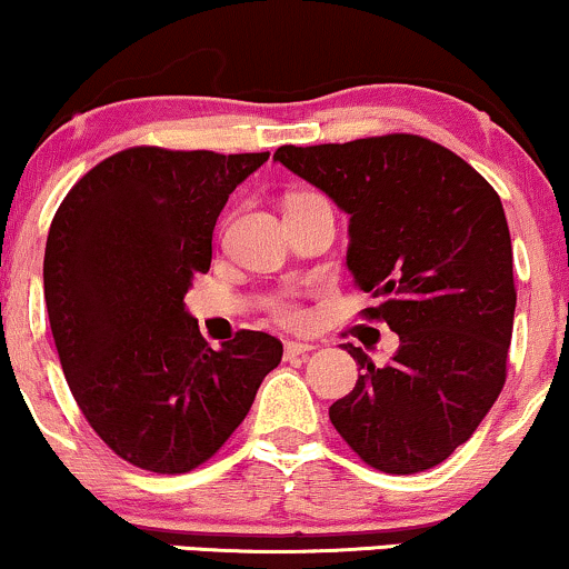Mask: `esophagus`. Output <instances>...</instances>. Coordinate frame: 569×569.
<instances>
[{"label":"esophagus","instance_id":"esophagus-1","mask_svg":"<svg viewBox=\"0 0 569 569\" xmlns=\"http://www.w3.org/2000/svg\"><path fill=\"white\" fill-rule=\"evenodd\" d=\"M313 351L311 343H303V340H287L284 343V357L296 359V357H306V353Z\"/></svg>","mask_w":569,"mask_h":569}]
</instances>
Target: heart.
Here are the masks:
<instances>
[{
	"instance_id": "1",
	"label": "heart",
	"mask_w": 569,
	"mask_h": 569,
	"mask_svg": "<svg viewBox=\"0 0 569 569\" xmlns=\"http://www.w3.org/2000/svg\"><path fill=\"white\" fill-rule=\"evenodd\" d=\"M273 311H277V317L282 319V322H298L300 319V309L292 300H277V303H273Z\"/></svg>"
}]
</instances>
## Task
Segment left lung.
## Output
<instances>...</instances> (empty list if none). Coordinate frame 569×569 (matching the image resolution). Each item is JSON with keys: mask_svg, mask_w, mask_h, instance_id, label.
<instances>
[{"mask_svg": "<svg viewBox=\"0 0 569 569\" xmlns=\"http://www.w3.org/2000/svg\"><path fill=\"white\" fill-rule=\"evenodd\" d=\"M277 162L349 216L346 266L399 336L391 365L346 343L359 376L330 420L372 469H433L477 431L506 383L513 256L503 204L469 162L429 138L282 146Z\"/></svg>", "mask_w": 569, "mask_h": 569, "instance_id": "left-lung-1", "label": "left lung"}]
</instances>
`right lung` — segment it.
I'll list each match as a JSON object with an SVG mask.
<instances>
[{"instance_id":"add662e5","label":"right lung","mask_w":569,"mask_h":569,"mask_svg":"<svg viewBox=\"0 0 569 569\" xmlns=\"http://www.w3.org/2000/svg\"><path fill=\"white\" fill-rule=\"evenodd\" d=\"M266 159L136 146L92 167L52 218L44 300L60 367L87 423L138 469L210 460L282 362V343L256 330L210 349L183 303L229 193Z\"/></svg>"}]
</instances>
